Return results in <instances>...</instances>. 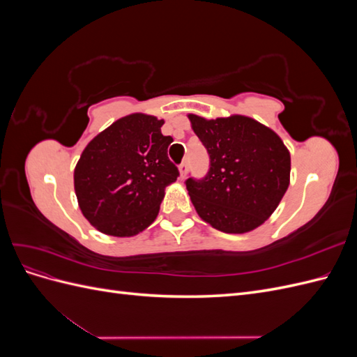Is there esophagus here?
I'll use <instances>...</instances> for the list:
<instances>
[{
  "label": "esophagus",
  "mask_w": 357,
  "mask_h": 357,
  "mask_svg": "<svg viewBox=\"0 0 357 357\" xmlns=\"http://www.w3.org/2000/svg\"><path fill=\"white\" fill-rule=\"evenodd\" d=\"M178 172H180V178H185L188 174V164L186 162H183V164L178 165Z\"/></svg>",
  "instance_id": "esophagus-1"
}]
</instances>
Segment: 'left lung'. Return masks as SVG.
Segmentation results:
<instances>
[{"label": "left lung", "mask_w": 357, "mask_h": 357, "mask_svg": "<svg viewBox=\"0 0 357 357\" xmlns=\"http://www.w3.org/2000/svg\"><path fill=\"white\" fill-rule=\"evenodd\" d=\"M188 117L210 155L208 174L186 180L198 215L226 234L256 229L275 211L289 188L290 153L283 139L241 114Z\"/></svg>", "instance_id": "obj_1"}]
</instances>
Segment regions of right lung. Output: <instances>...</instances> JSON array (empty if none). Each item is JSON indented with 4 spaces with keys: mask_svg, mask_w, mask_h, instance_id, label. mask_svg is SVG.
Returning <instances> with one entry per match:
<instances>
[{
    "mask_svg": "<svg viewBox=\"0 0 357 357\" xmlns=\"http://www.w3.org/2000/svg\"><path fill=\"white\" fill-rule=\"evenodd\" d=\"M164 123L150 114H128L84 147L74 190L83 215L100 232L132 236L155 222L165 188L178 177L167 155L172 138L160 132Z\"/></svg>",
    "mask_w": 357,
    "mask_h": 357,
    "instance_id": "right-lung-1",
    "label": "right lung"
}]
</instances>
